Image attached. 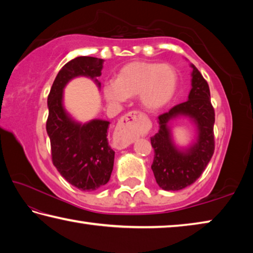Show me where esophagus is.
Returning <instances> with one entry per match:
<instances>
[{
	"instance_id": "obj_1",
	"label": "esophagus",
	"mask_w": 253,
	"mask_h": 253,
	"mask_svg": "<svg viewBox=\"0 0 253 253\" xmlns=\"http://www.w3.org/2000/svg\"><path fill=\"white\" fill-rule=\"evenodd\" d=\"M145 117L140 111L132 110L119 119L114 131V142L118 148H125L135 142L140 131V123Z\"/></svg>"
}]
</instances>
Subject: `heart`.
<instances>
[{
    "label": "heart",
    "mask_w": 253,
    "mask_h": 253,
    "mask_svg": "<svg viewBox=\"0 0 253 253\" xmlns=\"http://www.w3.org/2000/svg\"><path fill=\"white\" fill-rule=\"evenodd\" d=\"M177 83V72L169 63L131 61L118 70L116 80L104 84L102 92L110 104H122L138 95L145 108L160 110L174 98Z\"/></svg>",
    "instance_id": "b5f03b06"
}]
</instances>
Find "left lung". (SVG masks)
<instances>
[{
  "mask_svg": "<svg viewBox=\"0 0 253 253\" xmlns=\"http://www.w3.org/2000/svg\"><path fill=\"white\" fill-rule=\"evenodd\" d=\"M191 67L193 71L188 99L160 115V129L151 137L154 148L152 169L158 185L166 191H178L193 184L203 173L214 153L215 114L210 88L198 68L194 65ZM177 116L190 117L198 127V140L185 152L174 147L168 127L169 121Z\"/></svg>",
  "mask_w": 253,
  "mask_h": 253,
  "instance_id": "left-lung-1",
  "label": "left lung"
}]
</instances>
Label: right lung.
Wrapping results in <instances>:
<instances>
[{
	"label": "right lung",
	"instance_id": "obj_1",
	"mask_svg": "<svg viewBox=\"0 0 253 253\" xmlns=\"http://www.w3.org/2000/svg\"><path fill=\"white\" fill-rule=\"evenodd\" d=\"M104 60L77 57L58 72L48 96L46 132L52 163L61 176L80 191H96L108 183L115 152L107 139L109 122L95 119L81 125L72 121L62 105L63 88L72 78L89 77L98 83Z\"/></svg>",
	"mask_w": 253,
	"mask_h": 253
}]
</instances>
